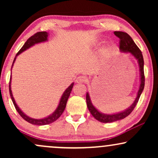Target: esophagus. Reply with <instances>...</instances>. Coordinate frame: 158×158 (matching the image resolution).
<instances>
[{
    "label": "esophagus",
    "mask_w": 158,
    "mask_h": 158,
    "mask_svg": "<svg viewBox=\"0 0 158 158\" xmlns=\"http://www.w3.org/2000/svg\"><path fill=\"white\" fill-rule=\"evenodd\" d=\"M85 81H86V78L85 77H82V76H81V77H77V79H76V82L79 83H79H84Z\"/></svg>",
    "instance_id": "34e87169"
}]
</instances>
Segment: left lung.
Here are the masks:
<instances>
[{
  "label": "left lung",
  "mask_w": 158,
  "mask_h": 158,
  "mask_svg": "<svg viewBox=\"0 0 158 158\" xmlns=\"http://www.w3.org/2000/svg\"><path fill=\"white\" fill-rule=\"evenodd\" d=\"M114 35L119 38L120 41H119V50L120 52H125V53H129L130 55L133 56L134 58L137 61L139 66V86L138 91H137V97H136L135 101L132 103L131 106H130L128 108L125 109L122 111L117 112L114 114H104L99 111V110L94 106L93 103L90 99L89 93L87 92L86 94V102L87 106H88V110L92 114V116L97 119L98 121L101 123H113L115 121L120 120V119H124L127 116L129 115L131 113L132 110L135 108L136 105L138 102L139 97L142 94L143 89H144L145 85V77H144V61H143V57L142 52L138 48V47L136 45L135 41L131 39V36L126 32L121 31H115Z\"/></svg>",
  "instance_id": "left-lung-1"
}]
</instances>
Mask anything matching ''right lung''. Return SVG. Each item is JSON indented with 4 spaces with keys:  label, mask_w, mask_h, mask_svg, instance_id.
<instances>
[{
    "label": "right lung",
    "mask_w": 158,
    "mask_h": 158,
    "mask_svg": "<svg viewBox=\"0 0 158 158\" xmlns=\"http://www.w3.org/2000/svg\"><path fill=\"white\" fill-rule=\"evenodd\" d=\"M48 36H49V33L47 32H39L37 33L34 34L33 35L31 36L30 39H27V41L25 42V44H23V46L21 48V50H19V52L16 54L15 59H14L13 63H12V68L13 67L14 63L16 60V58L17 56L20 55L21 52H24L25 50H27V49L32 48L33 47L34 45L38 44H41V43L43 42H46V41H48ZM12 74V73H11ZM11 80H12V76H10V97L12 99V102H13L14 106H15L16 110L17 111L19 112V114L21 115V117H22L23 119L27 121L28 123H31L32 125H37V126H44V125H48V124H50V123L55 122L57 119H59L60 117V116L62 114L63 112L65 109V107H66V104L67 102H68V99L69 97H70V94L71 93L72 89H73V87L74 85V83L73 82L70 86L67 88L66 90H64V93L62 94L61 97L60 98V100H59V105H58L57 108H56V110H54L53 112L51 114L48 116V117H44V118L41 119H35V118H32V117H29L27 116V114H25L21 110V108H19V106L16 103L15 99H14L13 95H12V90H11Z\"/></svg>",
    "instance_id": "right-lung-1"
}]
</instances>
